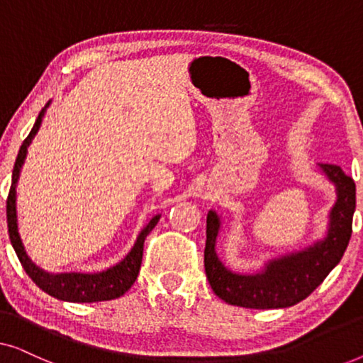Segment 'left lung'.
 Returning a JSON list of instances; mask_svg holds the SVG:
<instances>
[{"mask_svg":"<svg viewBox=\"0 0 363 363\" xmlns=\"http://www.w3.org/2000/svg\"><path fill=\"white\" fill-rule=\"evenodd\" d=\"M314 172L330 182L335 190L325 233L301 250L269 257L257 271L238 272L225 264L216 251L223 216L216 210L208 211L205 271L220 299L246 309H284L306 299L339 264L352 236L355 183L337 165L317 163Z\"/></svg>","mask_w":363,"mask_h":363,"instance_id":"left-lung-1","label":"left lung"}]
</instances>
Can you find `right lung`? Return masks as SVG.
I'll return each mask as SVG.
<instances>
[{"label": "right lung", "instance_id": "obj_1", "mask_svg": "<svg viewBox=\"0 0 363 363\" xmlns=\"http://www.w3.org/2000/svg\"><path fill=\"white\" fill-rule=\"evenodd\" d=\"M49 106H51V101H49L46 106H44L43 111L39 112L36 122H34L33 130L29 132L26 140L23 142L21 148H19L16 163H14L13 183L6 203L9 240H11V245L14 247V251H16L19 261H21L24 271H26L28 276L36 282L39 289H43L46 294L66 302H99L117 299V297L125 294V292L132 287L133 282H135L142 264L143 241H145L148 233L157 226L158 221H160L162 215L152 216L148 223H145V226L142 228L140 233H138L132 250L128 251L121 261L116 262V264L111 267H107V269L97 272H49L46 269H43V267L38 266L36 262L31 259V256L28 255L23 238L19 235L16 186L19 182V175H21L24 160H26L28 148L31 145L33 138L36 137L39 128H41L43 118L46 116Z\"/></svg>", "mask_w": 363, "mask_h": 363}]
</instances>
